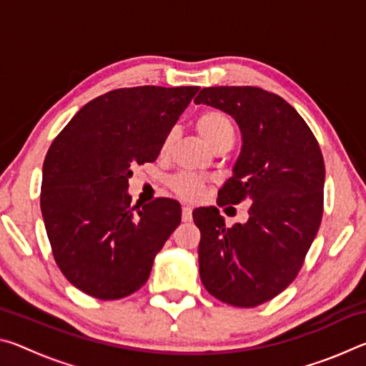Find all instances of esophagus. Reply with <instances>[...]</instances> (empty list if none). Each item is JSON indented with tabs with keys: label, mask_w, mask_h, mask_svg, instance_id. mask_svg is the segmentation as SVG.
<instances>
[{
	"label": "esophagus",
	"mask_w": 366,
	"mask_h": 366,
	"mask_svg": "<svg viewBox=\"0 0 366 366\" xmlns=\"http://www.w3.org/2000/svg\"><path fill=\"white\" fill-rule=\"evenodd\" d=\"M192 219V208L190 207H182V221L189 222Z\"/></svg>",
	"instance_id": "1"
}]
</instances>
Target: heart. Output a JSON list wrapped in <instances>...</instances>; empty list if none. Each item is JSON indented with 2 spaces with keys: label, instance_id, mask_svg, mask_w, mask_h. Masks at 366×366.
Segmentation results:
<instances>
[{
  "label": "heart",
  "instance_id": "obj_1",
  "mask_svg": "<svg viewBox=\"0 0 366 366\" xmlns=\"http://www.w3.org/2000/svg\"><path fill=\"white\" fill-rule=\"evenodd\" d=\"M195 129L202 140L205 142L212 150L218 148L219 145H232L235 137V129L231 117H229L224 111L216 108L205 109L203 113L198 114L195 119ZM172 140H174V132H169L163 139V144H161V153H166L169 150ZM169 185L174 194L185 198V200L200 198L203 195V192L207 190V185L200 177L187 174V172H182V174L172 177Z\"/></svg>",
  "mask_w": 366,
  "mask_h": 366
}]
</instances>
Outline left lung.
<instances>
[{"label":"left lung","mask_w":366,"mask_h":366,"mask_svg":"<svg viewBox=\"0 0 366 366\" xmlns=\"http://www.w3.org/2000/svg\"><path fill=\"white\" fill-rule=\"evenodd\" d=\"M197 104L232 116L242 132L234 174L218 205L249 200V219L227 227L218 208H197L198 263L216 299L252 308L274 299L305 262L323 218L325 161L307 122L280 95L258 86H208Z\"/></svg>","instance_id":"left-lung-1"}]
</instances>
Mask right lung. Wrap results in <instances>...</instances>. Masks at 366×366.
Segmentation results:
<instances>
[{"instance_id": "add662e5", "label": "right lung", "mask_w": 366, "mask_h": 366, "mask_svg": "<svg viewBox=\"0 0 366 366\" xmlns=\"http://www.w3.org/2000/svg\"><path fill=\"white\" fill-rule=\"evenodd\" d=\"M200 86H132L97 97L53 140L43 163L40 208L54 262L72 286L100 300L139 290L181 224V205L154 198L131 207L135 164L158 158Z\"/></svg>"}]
</instances>
